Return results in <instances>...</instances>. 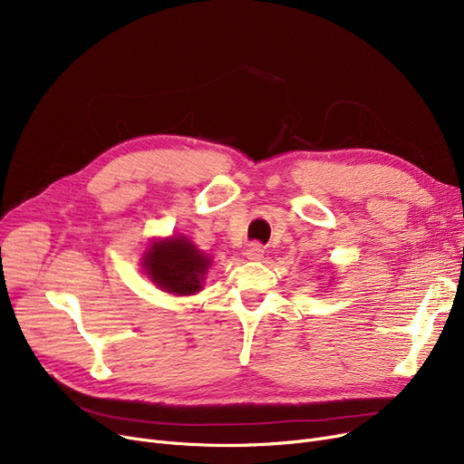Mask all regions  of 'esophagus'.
<instances>
[{"instance_id":"esophagus-1","label":"esophagus","mask_w":464,"mask_h":464,"mask_svg":"<svg viewBox=\"0 0 464 464\" xmlns=\"http://www.w3.org/2000/svg\"><path fill=\"white\" fill-rule=\"evenodd\" d=\"M250 261H261L263 256H265V248L259 245V242H252V245L248 246L246 254H245Z\"/></svg>"}]
</instances>
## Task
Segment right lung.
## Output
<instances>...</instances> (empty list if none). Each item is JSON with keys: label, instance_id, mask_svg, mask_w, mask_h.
I'll use <instances>...</instances> for the list:
<instances>
[{"label": "right lung", "instance_id": "obj_1", "mask_svg": "<svg viewBox=\"0 0 464 464\" xmlns=\"http://www.w3.org/2000/svg\"><path fill=\"white\" fill-rule=\"evenodd\" d=\"M212 259L186 237L156 240L142 256L149 278L173 295H193L203 289Z\"/></svg>", "mask_w": 464, "mask_h": 464}]
</instances>
